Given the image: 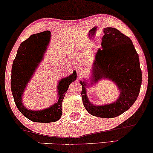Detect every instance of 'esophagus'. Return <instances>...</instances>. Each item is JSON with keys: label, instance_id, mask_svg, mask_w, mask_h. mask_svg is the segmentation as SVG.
Masks as SVG:
<instances>
[{"label": "esophagus", "instance_id": "esophagus-1", "mask_svg": "<svg viewBox=\"0 0 153 153\" xmlns=\"http://www.w3.org/2000/svg\"><path fill=\"white\" fill-rule=\"evenodd\" d=\"M85 71H86V67H84V66L80 65V66H77L76 67V71L79 76L82 75Z\"/></svg>", "mask_w": 153, "mask_h": 153}]
</instances>
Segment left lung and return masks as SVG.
<instances>
[{"label": "left lung", "mask_w": 153, "mask_h": 153, "mask_svg": "<svg viewBox=\"0 0 153 153\" xmlns=\"http://www.w3.org/2000/svg\"><path fill=\"white\" fill-rule=\"evenodd\" d=\"M101 49H99L91 67L90 83L83 79L82 98L86 110L92 116L111 118L128 111L136 101L142 84L139 56L131 39L114 27L103 29ZM107 79L115 83L120 94L117 101L95 105L88 99L86 88L99 80Z\"/></svg>", "instance_id": "left-lung-1"}]
</instances>
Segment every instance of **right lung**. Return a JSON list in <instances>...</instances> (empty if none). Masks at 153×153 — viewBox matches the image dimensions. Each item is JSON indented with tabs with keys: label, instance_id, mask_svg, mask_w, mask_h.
Instances as JSON below:
<instances>
[{
	"label": "right lung",
	"instance_id": "1",
	"mask_svg": "<svg viewBox=\"0 0 153 153\" xmlns=\"http://www.w3.org/2000/svg\"><path fill=\"white\" fill-rule=\"evenodd\" d=\"M51 37L49 30L31 35L19 47L13 63L11 71V91L15 103L20 113L33 122H55L62 114V101L69 86L76 79V71L65 78H62L57 84V101L52 105L40 110H31L26 108L22 103V96L30 81L43 59L46 50H41V42L45 37Z\"/></svg>",
	"mask_w": 153,
	"mask_h": 153
}]
</instances>
